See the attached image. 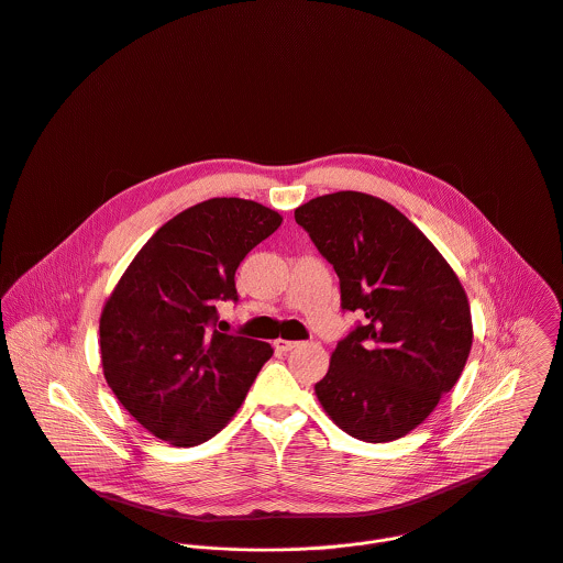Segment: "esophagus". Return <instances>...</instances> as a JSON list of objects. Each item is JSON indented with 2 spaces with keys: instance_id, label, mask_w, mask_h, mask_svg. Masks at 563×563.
<instances>
[{
  "instance_id": "obj_1",
  "label": "esophagus",
  "mask_w": 563,
  "mask_h": 563,
  "mask_svg": "<svg viewBox=\"0 0 563 563\" xmlns=\"http://www.w3.org/2000/svg\"><path fill=\"white\" fill-rule=\"evenodd\" d=\"M292 347H297L295 341H286V339H277V341H275V352H279V354H286V352H290Z\"/></svg>"
}]
</instances>
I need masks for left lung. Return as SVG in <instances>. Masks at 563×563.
Masks as SVG:
<instances>
[{
    "label": "left lung",
    "instance_id": "8db88e82",
    "mask_svg": "<svg viewBox=\"0 0 563 563\" xmlns=\"http://www.w3.org/2000/svg\"><path fill=\"white\" fill-rule=\"evenodd\" d=\"M363 321L314 384L347 434L384 443L417 428L452 390L472 350L467 295L432 242L393 205L336 191L295 209Z\"/></svg>",
    "mask_w": 563,
    "mask_h": 563
}]
</instances>
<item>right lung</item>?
I'll return each mask as SVG.
<instances>
[{
	"mask_svg": "<svg viewBox=\"0 0 563 563\" xmlns=\"http://www.w3.org/2000/svg\"><path fill=\"white\" fill-rule=\"evenodd\" d=\"M282 224L255 200L209 198L168 220L135 255L100 317L107 384L157 439L198 445L235 415L268 343L222 332L235 271Z\"/></svg>",
	"mask_w": 563,
	"mask_h": 563,
	"instance_id": "add662e5",
	"label": "right lung"
}]
</instances>
